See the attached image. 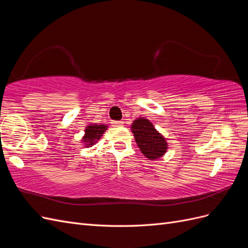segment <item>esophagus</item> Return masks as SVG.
Listing matches in <instances>:
<instances>
[{
	"instance_id": "1",
	"label": "esophagus",
	"mask_w": 248,
	"mask_h": 248,
	"mask_svg": "<svg viewBox=\"0 0 248 248\" xmlns=\"http://www.w3.org/2000/svg\"><path fill=\"white\" fill-rule=\"evenodd\" d=\"M111 126H115V127H118V126H121L123 124L122 121H111Z\"/></svg>"
}]
</instances>
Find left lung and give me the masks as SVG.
Returning <instances> with one entry per match:
<instances>
[{"label":"left lung","instance_id":"8db88e82","mask_svg":"<svg viewBox=\"0 0 248 248\" xmlns=\"http://www.w3.org/2000/svg\"><path fill=\"white\" fill-rule=\"evenodd\" d=\"M134 140L140 150L149 159H157L164 155L168 149V142L161 134L155 129L153 124L147 119L139 118L131 125Z\"/></svg>","mask_w":248,"mask_h":248}]
</instances>
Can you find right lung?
Segmentation results:
<instances>
[{"label":"right lung","mask_w":248,"mask_h":248,"mask_svg":"<svg viewBox=\"0 0 248 248\" xmlns=\"http://www.w3.org/2000/svg\"><path fill=\"white\" fill-rule=\"evenodd\" d=\"M108 127L106 125H89L85 130V137L82 138V141L86 142V147H91L95 142L98 140L101 137L103 132L107 130Z\"/></svg>","instance_id":"right-lung-1"}]
</instances>
